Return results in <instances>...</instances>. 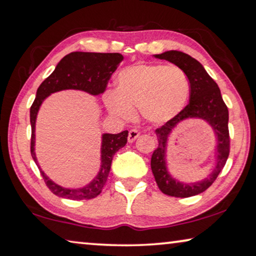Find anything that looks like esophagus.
<instances>
[{
	"instance_id": "34e87169",
	"label": "esophagus",
	"mask_w": 256,
	"mask_h": 256,
	"mask_svg": "<svg viewBox=\"0 0 256 256\" xmlns=\"http://www.w3.org/2000/svg\"><path fill=\"white\" fill-rule=\"evenodd\" d=\"M138 136H140V132L138 129H132V130H129V134H128V142L132 143L136 138H138Z\"/></svg>"
}]
</instances>
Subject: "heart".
Masks as SVG:
<instances>
[{"mask_svg":"<svg viewBox=\"0 0 256 256\" xmlns=\"http://www.w3.org/2000/svg\"><path fill=\"white\" fill-rule=\"evenodd\" d=\"M190 90V79L178 66L138 64L118 73L116 92L106 93L104 104L121 120H132L134 108H138L144 120L160 124L184 110Z\"/></svg>","mask_w":256,"mask_h":256,"instance_id":"b5f03b06","label":"heart"}]
</instances>
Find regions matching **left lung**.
I'll list each match as a JSON object with an SVG mask.
<instances>
[{
    "label": "left lung",
    "instance_id": "8db88e82",
    "mask_svg": "<svg viewBox=\"0 0 256 256\" xmlns=\"http://www.w3.org/2000/svg\"><path fill=\"white\" fill-rule=\"evenodd\" d=\"M154 57L172 62L186 73L191 84L190 102L176 118L156 129L158 146L152 156V170L160 190L168 196L186 198L199 194L211 186L220 171L225 166L230 155L228 110L224 102L216 82L206 72L200 62L180 51H166ZM188 118H199L208 122L216 136V166L204 180L194 184H184L170 176L166 163V148L168 138L176 126Z\"/></svg>",
    "mask_w": 256,
    "mask_h": 256
}]
</instances>
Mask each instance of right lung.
Masks as SVG:
<instances>
[{"instance_id": "obj_1", "label": "right lung", "mask_w": 256, "mask_h": 256, "mask_svg": "<svg viewBox=\"0 0 256 256\" xmlns=\"http://www.w3.org/2000/svg\"><path fill=\"white\" fill-rule=\"evenodd\" d=\"M122 60H124V56L120 54L71 52L58 62L54 71L38 87L36 99L30 108L31 156L40 169L45 184L48 185L52 194L58 197L82 200V199H92L99 196L104 185L106 184L114 155L127 143L128 130L121 132L118 134H108V132L102 134L101 136V164L96 176L82 188H64L48 178L38 164L36 152H34V143H36L34 132H36L38 110L48 96L64 90H76L88 93L90 96H100L106 90L108 80L110 79L112 74Z\"/></svg>"}]
</instances>
